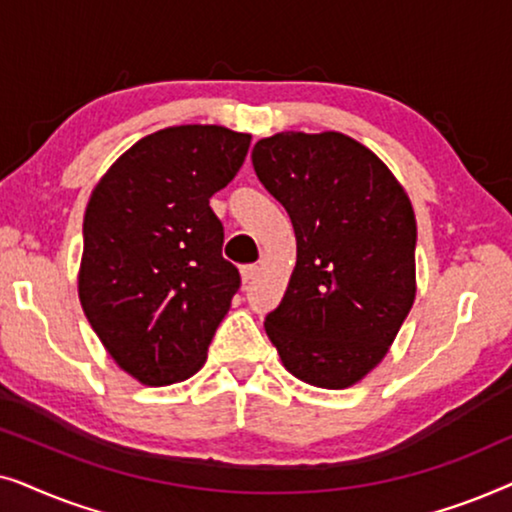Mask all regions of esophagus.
Instances as JSON below:
<instances>
[{
	"instance_id": "1",
	"label": "esophagus",
	"mask_w": 512,
	"mask_h": 512,
	"mask_svg": "<svg viewBox=\"0 0 512 512\" xmlns=\"http://www.w3.org/2000/svg\"><path fill=\"white\" fill-rule=\"evenodd\" d=\"M258 275V265H244L242 268V282L244 284H251Z\"/></svg>"
}]
</instances>
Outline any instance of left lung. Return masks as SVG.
Here are the masks:
<instances>
[{
    "label": "left lung",
    "instance_id": "left-lung-1",
    "mask_svg": "<svg viewBox=\"0 0 512 512\" xmlns=\"http://www.w3.org/2000/svg\"><path fill=\"white\" fill-rule=\"evenodd\" d=\"M296 233L265 333L298 380L345 389L384 359L415 303V212L389 167L340 132H279L251 151Z\"/></svg>",
    "mask_w": 512,
    "mask_h": 512
}]
</instances>
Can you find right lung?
Segmentation results:
<instances>
[{"instance_id":"add662e5","label":"right lung","mask_w":512,"mask_h":512,"mask_svg":"<svg viewBox=\"0 0 512 512\" xmlns=\"http://www.w3.org/2000/svg\"><path fill=\"white\" fill-rule=\"evenodd\" d=\"M249 142L221 125L158 130L90 195L79 298L111 359L142 384L198 373L240 289L209 198L233 181Z\"/></svg>"}]
</instances>
